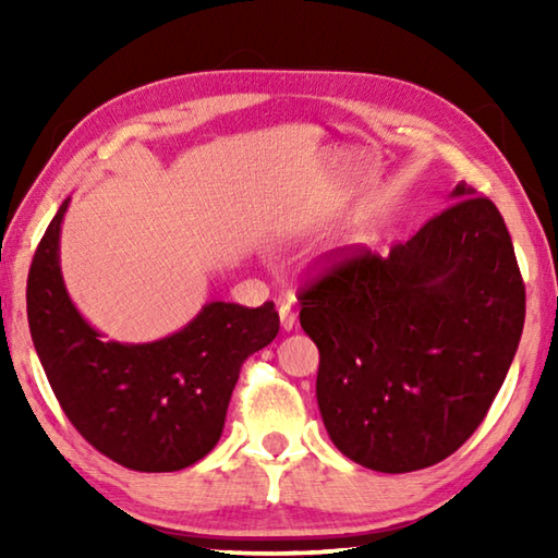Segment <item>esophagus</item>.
<instances>
[{
  "instance_id": "esophagus-1",
  "label": "esophagus",
  "mask_w": 558,
  "mask_h": 558,
  "mask_svg": "<svg viewBox=\"0 0 558 558\" xmlns=\"http://www.w3.org/2000/svg\"><path fill=\"white\" fill-rule=\"evenodd\" d=\"M278 315H280V327L286 329V332H290V329L295 327V310H292L288 302H280Z\"/></svg>"
}]
</instances>
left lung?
I'll list each match as a JSON object with an SVG mask.
<instances>
[{"label": "left lung", "instance_id": "left-lung-1", "mask_svg": "<svg viewBox=\"0 0 558 558\" xmlns=\"http://www.w3.org/2000/svg\"><path fill=\"white\" fill-rule=\"evenodd\" d=\"M450 202L386 258L356 253L300 292L325 428L376 472L452 456L483 423L522 337L524 282L505 219L465 182Z\"/></svg>", "mask_w": 558, "mask_h": 558}]
</instances>
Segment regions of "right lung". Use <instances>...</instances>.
Returning a JSON list of instances; mask_svg holds the SVG:
<instances>
[{
    "label": "right lung",
    "mask_w": 558,
    "mask_h": 558,
    "mask_svg": "<svg viewBox=\"0 0 558 558\" xmlns=\"http://www.w3.org/2000/svg\"><path fill=\"white\" fill-rule=\"evenodd\" d=\"M69 202L46 229L26 280L34 349L63 413L102 456L137 472H174L219 442L241 364L280 329L272 302H206L155 342H106L65 290L59 243Z\"/></svg>",
    "instance_id": "right-lung-1"
}]
</instances>
